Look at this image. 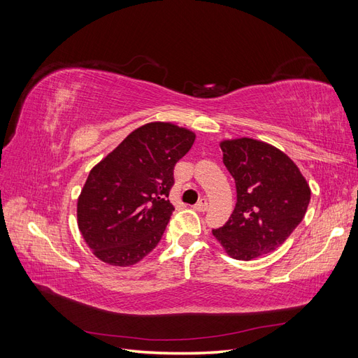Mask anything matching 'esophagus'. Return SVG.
<instances>
[{"label": "esophagus", "mask_w": 358, "mask_h": 358, "mask_svg": "<svg viewBox=\"0 0 358 358\" xmlns=\"http://www.w3.org/2000/svg\"><path fill=\"white\" fill-rule=\"evenodd\" d=\"M208 208H209V204H208V200H206V199H201L199 203L194 204V209L199 210V212H206V210H208Z\"/></svg>", "instance_id": "esophagus-1"}]
</instances>
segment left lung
<instances>
[{
	"label": "left lung",
	"instance_id": "left-lung-1",
	"mask_svg": "<svg viewBox=\"0 0 358 358\" xmlns=\"http://www.w3.org/2000/svg\"><path fill=\"white\" fill-rule=\"evenodd\" d=\"M222 161L236 182V208L222 227L212 230L234 259L249 262L273 252L301 222L310 188L292 159L254 138L221 142Z\"/></svg>",
	"mask_w": 358,
	"mask_h": 358
}]
</instances>
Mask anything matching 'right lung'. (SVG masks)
<instances>
[{"label": "right lung", "mask_w": 358, "mask_h": 358, "mask_svg": "<svg viewBox=\"0 0 358 358\" xmlns=\"http://www.w3.org/2000/svg\"><path fill=\"white\" fill-rule=\"evenodd\" d=\"M194 140L187 128L149 122L90 171L78 199V225L96 258L127 267L158 245L175 210L167 199L173 170Z\"/></svg>", "instance_id": "add662e5"}]
</instances>
